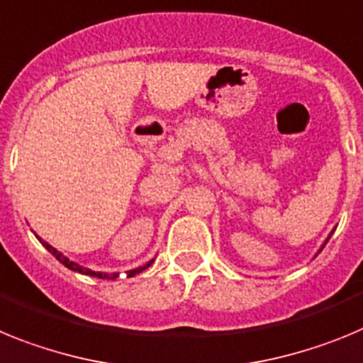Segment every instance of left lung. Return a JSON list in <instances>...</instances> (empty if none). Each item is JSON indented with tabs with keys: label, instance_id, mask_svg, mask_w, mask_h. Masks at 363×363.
<instances>
[{
	"label": "left lung",
	"instance_id": "left-lung-1",
	"mask_svg": "<svg viewBox=\"0 0 363 363\" xmlns=\"http://www.w3.org/2000/svg\"><path fill=\"white\" fill-rule=\"evenodd\" d=\"M329 238H330V235H329ZM329 238H327V239H325V242H323V245H321V248H320V252H321V250H323V247H325V245H327V241H329Z\"/></svg>",
	"mask_w": 363,
	"mask_h": 363
}]
</instances>
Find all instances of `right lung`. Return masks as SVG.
I'll return each mask as SVG.
<instances>
[{
	"label": "right lung",
	"mask_w": 363,
	"mask_h": 363,
	"mask_svg": "<svg viewBox=\"0 0 363 363\" xmlns=\"http://www.w3.org/2000/svg\"><path fill=\"white\" fill-rule=\"evenodd\" d=\"M36 238H38V235H36ZM38 239H40V242H42L43 247H45L47 250H49L50 254H52V256H55L56 259L60 261V263L65 264V267H67L69 270H74V272H80V274H87V276H91V277H100V279H115V277H118V274H116V272H113V274H109V272H94V270L86 269V267H80V264H78V263H74V261H71V259H69V257H65L64 254H62V252L56 250L55 247H50L49 242L43 241L42 238H38ZM153 261H155V259H150L146 264H143V267H137V269H133V270H128V277H133V276H137V274L143 272V270H146L147 267H150V264L153 263Z\"/></svg>",
	"instance_id": "add662e5"
}]
</instances>
